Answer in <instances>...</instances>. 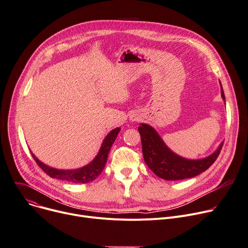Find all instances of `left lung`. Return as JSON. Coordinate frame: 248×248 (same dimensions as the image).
I'll list each match as a JSON object with an SVG mask.
<instances>
[{
	"label": "left lung",
	"mask_w": 248,
	"mask_h": 248,
	"mask_svg": "<svg viewBox=\"0 0 248 248\" xmlns=\"http://www.w3.org/2000/svg\"><path fill=\"white\" fill-rule=\"evenodd\" d=\"M221 85V84H220ZM221 96L225 100L221 86ZM138 131L142 141L144 161L159 178L164 180H184L200 175L211 167L217 159L223 143L215 153L202 160H187L173 153L163 142L153 127L141 124Z\"/></svg>",
	"instance_id": "obj_1"
}]
</instances>
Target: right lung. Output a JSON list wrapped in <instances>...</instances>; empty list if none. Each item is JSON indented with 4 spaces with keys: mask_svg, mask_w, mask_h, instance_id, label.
I'll return each mask as SVG.
<instances>
[{
    "mask_svg": "<svg viewBox=\"0 0 248 248\" xmlns=\"http://www.w3.org/2000/svg\"><path fill=\"white\" fill-rule=\"evenodd\" d=\"M119 132H120V128H116V129L112 130L106 136V138L104 139L97 156L95 157V159L90 164H88L87 166H85L81 169L56 170L53 168H49L48 166H46L45 164H43L42 162L37 160L32 154H31V156H32L33 160L35 161V163L37 164V166H39L44 170V172L46 175H48L50 178L66 181L69 183L86 184V183H89V182L95 180L101 174V172L105 167L109 151H110L113 143L115 142Z\"/></svg>",
    "mask_w": 248,
    "mask_h": 248,
    "instance_id": "right-lung-1",
    "label": "right lung"
}]
</instances>
